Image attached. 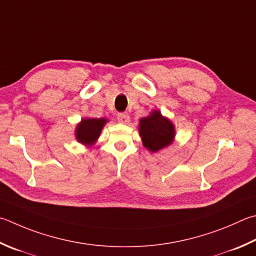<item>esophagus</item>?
<instances>
[{
	"instance_id": "esophagus-1",
	"label": "esophagus",
	"mask_w": 256,
	"mask_h": 256,
	"mask_svg": "<svg viewBox=\"0 0 256 256\" xmlns=\"http://www.w3.org/2000/svg\"><path fill=\"white\" fill-rule=\"evenodd\" d=\"M118 120L122 124H126V123H128V120H130V116L126 112L118 113Z\"/></svg>"
}]
</instances>
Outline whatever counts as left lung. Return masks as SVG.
Instances as JSON below:
<instances>
[{"label": "left lung", "mask_w": 256, "mask_h": 256, "mask_svg": "<svg viewBox=\"0 0 256 256\" xmlns=\"http://www.w3.org/2000/svg\"><path fill=\"white\" fill-rule=\"evenodd\" d=\"M140 136L143 146L152 152L159 151L172 142L174 128L172 123L154 110L148 118L140 120Z\"/></svg>", "instance_id": "8db88e82"}]
</instances>
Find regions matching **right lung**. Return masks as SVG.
I'll return each instance as SVG.
<instances>
[{
    "mask_svg": "<svg viewBox=\"0 0 256 256\" xmlns=\"http://www.w3.org/2000/svg\"><path fill=\"white\" fill-rule=\"evenodd\" d=\"M105 123L104 118H84L76 128L77 140L82 144H92L100 136Z\"/></svg>",
    "mask_w": 256,
    "mask_h": 256,
    "instance_id": "obj_1",
    "label": "right lung"
}]
</instances>
